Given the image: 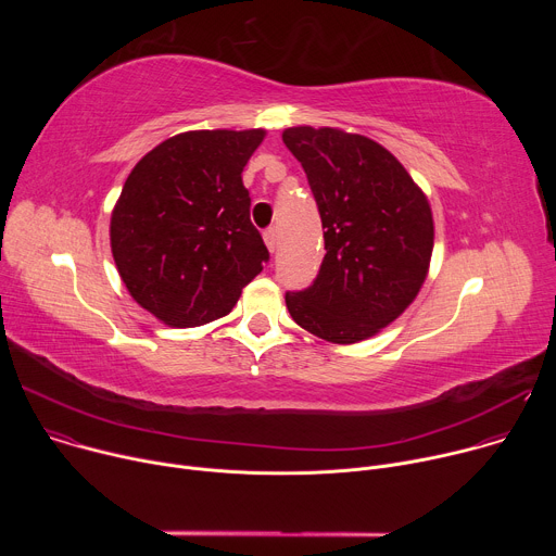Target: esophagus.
<instances>
[{
    "mask_svg": "<svg viewBox=\"0 0 556 556\" xmlns=\"http://www.w3.org/2000/svg\"><path fill=\"white\" fill-rule=\"evenodd\" d=\"M264 242H266V247H268L270 253L277 251V244H279V232H277V228H268V230L264 232Z\"/></svg>",
    "mask_w": 556,
    "mask_h": 556,
    "instance_id": "esophagus-1",
    "label": "esophagus"
}]
</instances>
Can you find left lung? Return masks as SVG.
I'll list each match as a JSON object with an SVG mask.
<instances>
[{
    "label": "left lung",
    "mask_w": 556,
    "mask_h": 556,
    "mask_svg": "<svg viewBox=\"0 0 556 556\" xmlns=\"http://www.w3.org/2000/svg\"><path fill=\"white\" fill-rule=\"evenodd\" d=\"M321 213L326 257L307 290L288 292L296 326L337 345L376 337L414 303L431 264L433 213L389 149L339 127H288Z\"/></svg>",
    "instance_id": "left-lung-1"
}]
</instances>
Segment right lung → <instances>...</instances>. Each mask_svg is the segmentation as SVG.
<instances>
[{
	"label": "right lung",
	"instance_id": "add662e5",
	"mask_svg": "<svg viewBox=\"0 0 556 556\" xmlns=\"http://www.w3.org/2000/svg\"><path fill=\"white\" fill-rule=\"evenodd\" d=\"M264 129H195L163 140L127 176L110 244L131 299L169 328L226 316L264 268L242 172Z\"/></svg>",
	"mask_w": 556,
	"mask_h": 556
}]
</instances>
